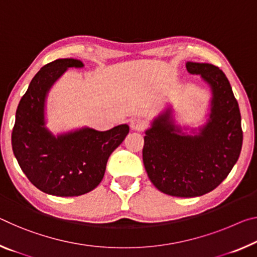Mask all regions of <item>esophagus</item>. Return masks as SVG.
Wrapping results in <instances>:
<instances>
[{
  "label": "esophagus",
  "mask_w": 257,
  "mask_h": 257,
  "mask_svg": "<svg viewBox=\"0 0 257 257\" xmlns=\"http://www.w3.org/2000/svg\"><path fill=\"white\" fill-rule=\"evenodd\" d=\"M146 125V122L141 117H134L130 120V128L133 130H143Z\"/></svg>",
  "instance_id": "1"
}]
</instances>
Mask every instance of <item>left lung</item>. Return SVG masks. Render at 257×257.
<instances>
[{"label":"left lung","instance_id":"1","mask_svg":"<svg viewBox=\"0 0 257 257\" xmlns=\"http://www.w3.org/2000/svg\"><path fill=\"white\" fill-rule=\"evenodd\" d=\"M190 74L200 75L210 89L206 120L198 128L181 127L172 104L146 129L143 162L159 191L173 197H200L225 180L242 146L241 116L229 80L218 67L187 62Z\"/></svg>","mask_w":257,"mask_h":257}]
</instances>
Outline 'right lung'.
<instances>
[{
	"label": "right lung",
	"instance_id": "right-lung-1",
	"mask_svg": "<svg viewBox=\"0 0 257 257\" xmlns=\"http://www.w3.org/2000/svg\"><path fill=\"white\" fill-rule=\"evenodd\" d=\"M70 67L84 65L79 59H57L36 73L19 101L11 137L15 157L28 180L57 197H75L95 189L111 153L129 133L125 123L106 132L81 127L57 135L47 127L48 93Z\"/></svg>",
	"mask_w": 257,
	"mask_h": 257
}]
</instances>
